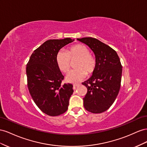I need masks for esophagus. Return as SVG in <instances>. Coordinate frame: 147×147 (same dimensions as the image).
<instances>
[{
    "label": "esophagus",
    "instance_id": "1",
    "mask_svg": "<svg viewBox=\"0 0 147 147\" xmlns=\"http://www.w3.org/2000/svg\"><path fill=\"white\" fill-rule=\"evenodd\" d=\"M79 84H73V89H76V87L78 86Z\"/></svg>",
    "mask_w": 147,
    "mask_h": 147
}]
</instances>
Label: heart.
<instances>
[{
	"mask_svg": "<svg viewBox=\"0 0 147 147\" xmlns=\"http://www.w3.org/2000/svg\"><path fill=\"white\" fill-rule=\"evenodd\" d=\"M78 58L74 69L67 75L66 81L70 83H76L82 80L86 74L90 75L97 67L96 58L90 53V50L82 44L73 45L66 50V52H59L56 55V63L59 69L65 73H68L71 67L70 60Z\"/></svg>",
	"mask_w": 147,
	"mask_h": 147,
	"instance_id": "obj_1",
	"label": "heart"
}]
</instances>
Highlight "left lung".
Instances as JSON below:
<instances>
[{"mask_svg": "<svg viewBox=\"0 0 147 147\" xmlns=\"http://www.w3.org/2000/svg\"><path fill=\"white\" fill-rule=\"evenodd\" d=\"M89 46L97 61L92 76L82 84L87 89L84 107L92 113L107 111L114 103L121 87L122 65L114 49L92 37L78 39Z\"/></svg>", "mask_w": 147, "mask_h": 147, "instance_id": "1", "label": "left lung"}]
</instances>
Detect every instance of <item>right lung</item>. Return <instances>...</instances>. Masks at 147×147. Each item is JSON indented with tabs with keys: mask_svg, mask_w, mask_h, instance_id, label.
<instances>
[{
	"mask_svg": "<svg viewBox=\"0 0 147 147\" xmlns=\"http://www.w3.org/2000/svg\"><path fill=\"white\" fill-rule=\"evenodd\" d=\"M74 39H50L36 49L26 65L29 92L40 110L50 116L66 112L73 93L71 84H61L64 76L56 63V55Z\"/></svg>",
	"mask_w": 147,
	"mask_h": 147,
	"instance_id": "1",
	"label": "right lung"
}]
</instances>
